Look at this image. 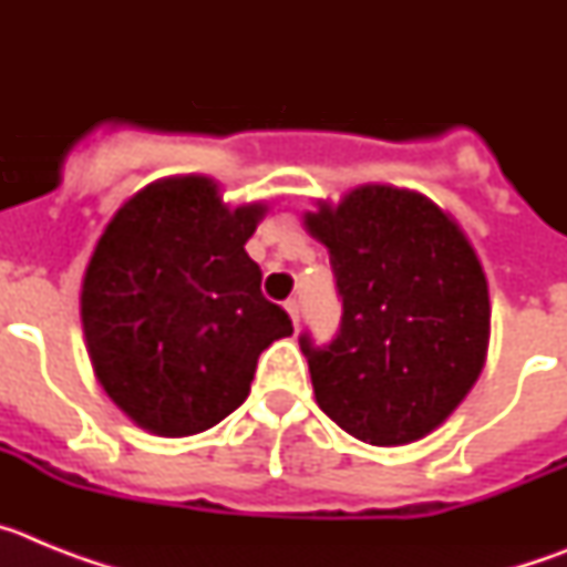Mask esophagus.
Here are the masks:
<instances>
[{"instance_id":"34e87169","label":"esophagus","mask_w":567,"mask_h":567,"mask_svg":"<svg viewBox=\"0 0 567 567\" xmlns=\"http://www.w3.org/2000/svg\"><path fill=\"white\" fill-rule=\"evenodd\" d=\"M287 312H289V318H292L295 327H298V323H300V303H298V300H295V298L287 300Z\"/></svg>"}]
</instances>
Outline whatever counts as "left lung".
<instances>
[{"instance_id":"left-lung-1","label":"left lung","mask_w":567,"mask_h":567,"mask_svg":"<svg viewBox=\"0 0 567 567\" xmlns=\"http://www.w3.org/2000/svg\"><path fill=\"white\" fill-rule=\"evenodd\" d=\"M303 227L329 249L340 332L300 349L315 400L352 437L403 445L434 432L485 365L488 280L463 229L425 195L363 184Z\"/></svg>"}]
</instances>
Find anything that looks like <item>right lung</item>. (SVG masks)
Returning <instances> with one entry per match:
<instances>
[{
  "label": "right lung",
  "mask_w": 567,
  "mask_h": 567,
  "mask_svg": "<svg viewBox=\"0 0 567 567\" xmlns=\"http://www.w3.org/2000/svg\"><path fill=\"white\" fill-rule=\"evenodd\" d=\"M264 215L229 209L207 175H173L138 189L99 238L82 280L90 363L147 432L221 423L247 400L260 352L292 334L244 249Z\"/></svg>",
  "instance_id": "1"
}]
</instances>
